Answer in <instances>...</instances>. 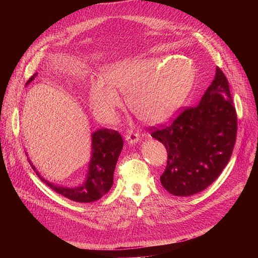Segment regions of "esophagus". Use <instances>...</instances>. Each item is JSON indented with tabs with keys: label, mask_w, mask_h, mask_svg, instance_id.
I'll list each match as a JSON object with an SVG mask.
<instances>
[{
	"label": "esophagus",
	"mask_w": 258,
	"mask_h": 258,
	"mask_svg": "<svg viewBox=\"0 0 258 258\" xmlns=\"http://www.w3.org/2000/svg\"><path fill=\"white\" fill-rule=\"evenodd\" d=\"M139 138H140V136H139V134H137V133H134L133 131H131V132H128L126 135H125V139H126V141H128L130 143H136V142H138L139 141Z\"/></svg>",
	"instance_id": "1"
}]
</instances>
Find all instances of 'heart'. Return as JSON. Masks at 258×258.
<instances>
[{
    "instance_id": "b5f03b06",
    "label": "heart",
    "mask_w": 258,
    "mask_h": 258,
    "mask_svg": "<svg viewBox=\"0 0 258 258\" xmlns=\"http://www.w3.org/2000/svg\"><path fill=\"white\" fill-rule=\"evenodd\" d=\"M195 77L192 66L178 58L122 60L105 70V83L100 79L92 81L89 100L98 115L111 117L120 104L116 91H126L131 111L147 123H157L180 105Z\"/></svg>"
}]
</instances>
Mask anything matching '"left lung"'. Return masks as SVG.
<instances>
[{
    "mask_svg": "<svg viewBox=\"0 0 258 258\" xmlns=\"http://www.w3.org/2000/svg\"><path fill=\"white\" fill-rule=\"evenodd\" d=\"M180 110L170 124L150 130L167 151L162 186L173 196L188 197L219 178L235 145L237 115L228 80L219 67L201 102Z\"/></svg>",
    "mask_w": 258,
    "mask_h": 258,
    "instance_id": "left-lung-1",
    "label": "left lung"
}]
</instances>
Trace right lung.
Segmentation results:
<instances>
[{
  "instance_id": "right-lung-1",
  "label": "right lung",
  "mask_w": 258,
  "mask_h": 258,
  "mask_svg": "<svg viewBox=\"0 0 258 258\" xmlns=\"http://www.w3.org/2000/svg\"><path fill=\"white\" fill-rule=\"evenodd\" d=\"M36 74L31 76L26 85L34 79ZM123 147L121 135L110 128H99L92 134V159L88 178L83 185L75 188H66L55 186L40 177L35 167L28 160L37 177L46 183L53 191L79 203H91L103 197L113 185L114 171L118 157Z\"/></svg>"
}]
</instances>
